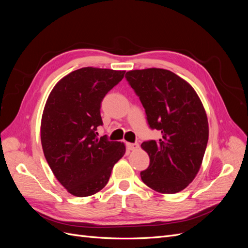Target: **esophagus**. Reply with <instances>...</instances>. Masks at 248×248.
I'll list each match as a JSON object with an SVG mask.
<instances>
[{
	"label": "esophagus",
	"mask_w": 248,
	"mask_h": 248,
	"mask_svg": "<svg viewBox=\"0 0 248 248\" xmlns=\"http://www.w3.org/2000/svg\"><path fill=\"white\" fill-rule=\"evenodd\" d=\"M126 147L129 150V151H134V150H137L140 147V145L138 144V142H134V144H132V142H127Z\"/></svg>",
	"instance_id": "1"
}]
</instances>
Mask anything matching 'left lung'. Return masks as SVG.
Segmentation results:
<instances>
[{
    "label": "left lung",
    "instance_id": "8db88e82",
    "mask_svg": "<svg viewBox=\"0 0 248 248\" xmlns=\"http://www.w3.org/2000/svg\"><path fill=\"white\" fill-rule=\"evenodd\" d=\"M145 108L148 124L160 130L159 140L141 144L150 157L140 178L160 193L183 190L196 178L204 157L208 119L194 89L170 70H131L125 76Z\"/></svg>",
    "mask_w": 248,
    "mask_h": 248
}]
</instances>
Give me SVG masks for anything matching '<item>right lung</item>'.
Masks as SVG:
<instances>
[{"label":"right lung","instance_id":"1","mask_svg":"<svg viewBox=\"0 0 248 248\" xmlns=\"http://www.w3.org/2000/svg\"><path fill=\"white\" fill-rule=\"evenodd\" d=\"M125 71L84 68L64 77L51 90L41 119L44 156L58 181L69 193L84 198L108 182L125 145L97 138L102 125L101 101Z\"/></svg>","mask_w":248,"mask_h":248}]
</instances>
